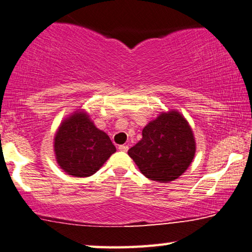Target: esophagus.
I'll return each instance as SVG.
<instances>
[{
	"mask_svg": "<svg viewBox=\"0 0 252 252\" xmlns=\"http://www.w3.org/2000/svg\"><path fill=\"white\" fill-rule=\"evenodd\" d=\"M127 149H129V147H127V146H125V145L119 146V150L120 151H125V153H126V151H127Z\"/></svg>",
	"mask_w": 252,
	"mask_h": 252,
	"instance_id": "obj_1",
	"label": "esophagus"
}]
</instances>
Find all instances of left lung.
Listing matches in <instances>:
<instances>
[{
  "label": "left lung",
  "mask_w": 252,
  "mask_h": 252,
  "mask_svg": "<svg viewBox=\"0 0 252 252\" xmlns=\"http://www.w3.org/2000/svg\"><path fill=\"white\" fill-rule=\"evenodd\" d=\"M195 139L189 122L177 111L161 112L142 130V139L127 155L151 181L168 183L189 168L195 156Z\"/></svg>",
  "instance_id": "8db88e82"
}]
</instances>
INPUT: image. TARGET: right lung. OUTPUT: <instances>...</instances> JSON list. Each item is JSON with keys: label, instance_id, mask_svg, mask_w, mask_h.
Here are the masks:
<instances>
[{"label": "right lung", "instance_id": "add662e5", "mask_svg": "<svg viewBox=\"0 0 252 252\" xmlns=\"http://www.w3.org/2000/svg\"><path fill=\"white\" fill-rule=\"evenodd\" d=\"M54 150L61 168L74 177L92 176L117 151L109 135L97 129L83 111L62 122L55 135Z\"/></svg>", "mask_w": 252, "mask_h": 252}]
</instances>
